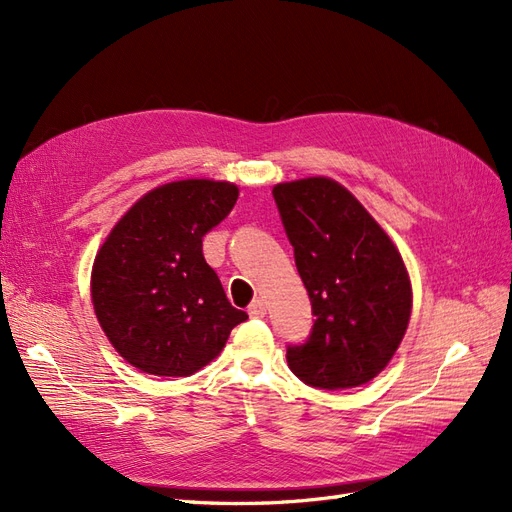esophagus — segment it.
<instances>
[{"instance_id":"34e87169","label":"esophagus","mask_w":512,"mask_h":512,"mask_svg":"<svg viewBox=\"0 0 512 512\" xmlns=\"http://www.w3.org/2000/svg\"><path fill=\"white\" fill-rule=\"evenodd\" d=\"M247 314H250L252 318H262V316L267 314V303L262 301V299H254L250 303V307H247Z\"/></svg>"}]
</instances>
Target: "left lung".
Returning a JSON list of instances; mask_svg holds the SVG:
<instances>
[{
	"label": "left lung",
	"mask_w": 512,
	"mask_h": 512,
	"mask_svg": "<svg viewBox=\"0 0 512 512\" xmlns=\"http://www.w3.org/2000/svg\"><path fill=\"white\" fill-rule=\"evenodd\" d=\"M273 198L316 316L307 344L286 352L314 389H354L395 356L412 314V284L397 245L331 177L277 183Z\"/></svg>",
	"instance_id": "obj_1"
}]
</instances>
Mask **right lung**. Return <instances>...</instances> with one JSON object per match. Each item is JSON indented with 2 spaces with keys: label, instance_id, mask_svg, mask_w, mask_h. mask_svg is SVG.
Returning <instances> with one entry per match:
<instances>
[{
  "label": "right lung",
  "instance_id": "obj_1",
  "mask_svg": "<svg viewBox=\"0 0 512 512\" xmlns=\"http://www.w3.org/2000/svg\"><path fill=\"white\" fill-rule=\"evenodd\" d=\"M239 198L230 181L179 179L149 190L108 232L91 267L104 335L132 367L185 378L247 320L203 256V237Z\"/></svg>",
  "mask_w": 512,
  "mask_h": 512
}]
</instances>
